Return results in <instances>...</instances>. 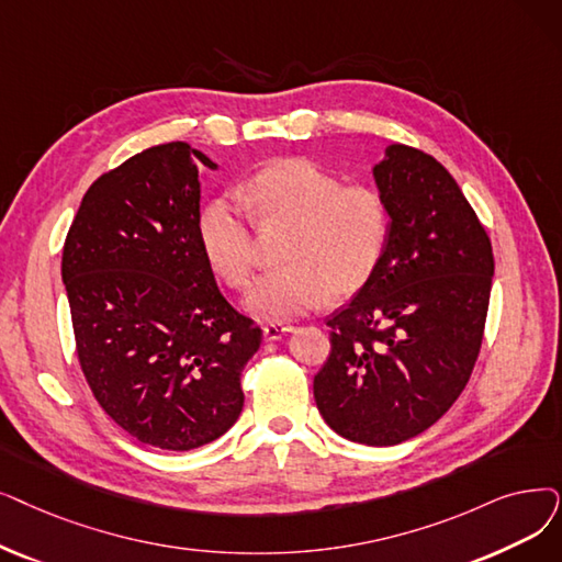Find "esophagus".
<instances>
[{
	"instance_id": "esophagus-1",
	"label": "esophagus",
	"mask_w": 562,
	"mask_h": 562,
	"mask_svg": "<svg viewBox=\"0 0 562 562\" xmlns=\"http://www.w3.org/2000/svg\"><path fill=\"white\" fill-rule=\"evenodd\" d=\"M286 333H291V326H286V324H268V326H263V339H268V341L282 339Z\"/></svg>"
}]
</instances>
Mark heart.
Instances as JSON below:
<instances>
[{"instance_id": "1", "label": "heart", "mask_w": 562, "mask_h": 562, "mask_svg": "<svg viewBox=\"0 0 562 562\" xmlns=\"http://www.w3.org/2000/svg\"><path fill=\"white\" fill-rule=\"evenodd\" d=\"M238 200L259 225H291L282 252L286 266L261 276L243 299V307L259 319H296L322 307L330 294H353L383 257L390 217L381 194L370 186H341L312 160L289 158L263 167L238 188ZM245 210L221 198L198 217L209 266L234 289L246 286L252 276V232Z\"/></svg>"}]
</instances>
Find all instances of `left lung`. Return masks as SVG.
<instances>
[{
	"label": "left lung",
	"mask_w": 562,
	"mask_h": 562,
	"mask_svg": "<svg viewBox=\"0 0 562 562\" xmlns=\"http://www.w3.org/2000/svg\"><path fill=\"white\" fill-rule=\"evenodd\" d=\"M390 229L374 273L335 312L330 356L314 376L328 427L362 446H397L461 395L480 353L494 255L448 169L387 144L372 167Z\"/></svg>",
	"instance_id": "obj_1"
}]
</instances>
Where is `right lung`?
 I'll list each match as a JSON object with an SVG mask.
<instances>
[{
	"instance_id": "obj_1",
	"label": "right lung",
	"mask_w": 562,
	"mask_h": 562,
	"mask_svg": "<svg viewBox=\"0 0 562 562\" xmlns=\"http://www.w3.org/2000/svg\"><path fill=\"white\" fill-rule=\"evenodd\" d=\"M186 142L151 146L93 181L61 255L80 368L139 443L192 450L240 416L261 328L221 294L200 248V179Z\"/></svg>"
}]
</instances>
